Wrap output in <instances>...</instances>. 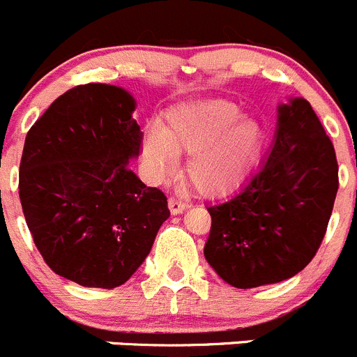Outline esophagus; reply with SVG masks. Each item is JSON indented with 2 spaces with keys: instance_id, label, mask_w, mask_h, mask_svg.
I'll list each match as a JSON object with an SVG mask.
<instances>
[{
  "instance_id": "1",
  "label": "esophagus",
  "mask_w": 357,
  "mask_h": 357,
  "mask_svg": "<svg viewBox=\"0 0 357 357\" xmlns=\"http://www.w3.org/2000/svg\"><path fill=\"white\" fill-rule=\"evenodd\" d=\"M169 209H171L172 215H179V213L185 211L186 204L183 201H179V199L171 197V199H169Z\"/></svg>"
}]
</instances>
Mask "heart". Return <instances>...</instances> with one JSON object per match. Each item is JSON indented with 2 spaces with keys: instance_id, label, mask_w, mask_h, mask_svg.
I'll return each instance as SVG.
<instances>
[{
  "instance_id": "1",
  "label": "heart",
  "mask_w": 357,
  "mask_h": 357,
  "mask_svg": "<svg viewBox=\"0 0 357 357\" xmlns=\"http://www.w3.org/2000/svg\"><path fill=\"white\" fill-rule=\"evenodd\" d=\"M261 137V125L241 116L234 103H186L169 114L163 130H146L142 156L151 174L165 178L174 171L178 155L188 153V181L202 195H218L241 178Z\"/></svg>"
}]
</instances>
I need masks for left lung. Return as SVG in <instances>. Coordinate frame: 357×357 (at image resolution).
<instances>
[{"label":"left lung","mask_w":357,"mask_h":357,"mask_svg":"<svg viewBox=\"0 0 357 357\" xmlns=\"http://www.w3.org/2000/svg\"><path fill=\"white\" fill-rule=\"evenodd\" d=\"M338 192V163L312 105H278L275 139L257 171L227 199L208 206L204 257L238 289L292 278L317 254Z\"/></svg>","instance_id":"obj_1"}]
</instances>
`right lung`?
<instances>
[{"label": "right lung", "instance_id": "add662e5", "mask_svg": "<svg viewBox=\"0 0 357 357\" xmlns=\"http://www.w3.org/2000/svg\"><path fill=\"white\" fill-rule=\"evenodd\" d=\"M135 98L84 84L56 98L26 135L19 197L43 261L82 287H119L171 216L167 197L128 167L142 132Z\"/></svg>", "mask_w": 357, "mask_h": 357}]
</instances>
